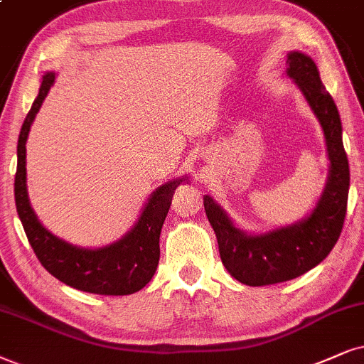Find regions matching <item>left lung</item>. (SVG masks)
Listing matches in <instances>:
<instances>
[{"mask_svg": "<svg viewBox=\"0 0 364 364\" xmlns=\"http://www.w3.org/2000/svg\"><path fill=\"white\" fill-rule=\"evenodd\" d=\"M287 75L304 94L324 131L331 164L328 183L316 208L307 218L289 227L262 235H248L232 223L213 198L208 195L203 198L225 269L238 282L254 287L296 279L319 265L338 242L346 218L349 164L338 107L324 89L311 57L301 52L289 53Z\"/></svg>", "mask_w": 364, "mask_h": 364, "instance_id": "left-lung-1", "label": "left lung"}]
</instances>
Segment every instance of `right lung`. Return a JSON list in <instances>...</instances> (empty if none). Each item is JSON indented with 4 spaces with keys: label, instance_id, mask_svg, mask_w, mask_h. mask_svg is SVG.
<instances>
[{
    "label": "right lung",
    "instance_id": "right-lung-1",
    "mask_svg": "<svg viewBox=\"0 0 364 364\" xmlns=\"http://www.w3.org/2000/svg\"><path fill=\"white\" fill-rule=\"evenodd\" d=\"M55 82L47 72L18 137V166L15 174V203L23 228L36 259L58 279L79 291L100 296H129L141 291L153 279L159 262V235L171 206L174 190L185 178L159 186L137 220L121 240L102 248H80L55 237L36 218L26 191V139L35 116Z\"/></svg>",
    "mask_w": 364,
    "mask_h": 364
}]
</instances>
